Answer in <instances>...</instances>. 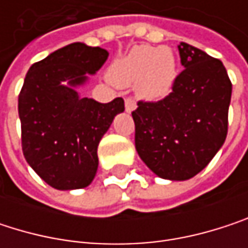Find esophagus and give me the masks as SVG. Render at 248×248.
<instances>
[{"mask_svg":"<svg viewBox=\"0 0 248 248\" xmlns=\"http://www.w3.org/2000/svg\"><path fill=\"white\" fill-rule=\"evenodd\" d=\"M124 109H126V112H127V113L133 112V110L136 109V102H135L133 99L127 97V99L124 100Z\"/></svg>","mask_w":248,"mask_h":248,"instance_id":"1","label":"esophagus"}]
</instances>
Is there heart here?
Returning a JSON list of instances; mask_svg holds the SVG:
<instances>
[{
	"label": "heart",
	"instance_id": "1",
	"mask_svg": "<svg viewBox=\"0 0 248 248\" xmlns=\"http://www.w3.org/2000/svg\"><path fill=\"white\" fill-rule=\"evenodd\" d=\"M178 63L170 47L136 46L110 67L109 77L118 86H133L146 100H161L172 92Z\"/></svg>",
	"mask_w": 248,
	"mask_h": 248
}]
</instances>
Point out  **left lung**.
Segmentation results:
<instances>
[{"label": "left lung", "mask_w": 248, "mask_h": 248, "mask_svg": "<svg viewBox=\"0 0 248 248\" xmlns=\"http://www.w3.org/2000/svg\"><path fill=\"white\" fill-rule=\"evenodd\" d=\"M178 50L184 70L172 93L156 103L139 102L132 118L145 165L159 178L186 181L223 146L232 86L218 59L186 43Z\"/></svg>", "instance_id": "left-lung-1"}]
</instances>
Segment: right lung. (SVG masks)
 <instances>
[{
  "label": "right lung",
  "instance_id": "add662e5",
  "mask_svg": "<svg viewBox=\"0 0 248 248\" xmlns=\"http://www.w3.org/2000/svg\"><path fill=\"white\" fill-rule=\"evenodd\" d=\"M108 57L105 48L72 43L34 63L25 76L18 96L23 152L28 165L56 189L92 184L99 142L124 110L122 97L99 103L77 92Z\"/></svg>",
  "mask_w": 248,
  "mask_h": 248
}]
</instances>
